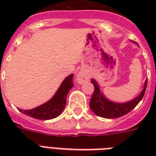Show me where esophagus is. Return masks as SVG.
Instances as JSON below:
<instances>
[{
    "instance_id": "1",
    "label": "esophagus",
    "mask_w": 156,
    "mask_h": 156,
    "mask_svg": "<svg viewBox=\"0 0 156 156\" xmlns=\"http://www.w3.org/2000/svg\"><path fill=\"white\" fill-rule=\"evenodd\" d=\"M89 79V77L85 72H83V71H79L77 74V82H78L79 84H82L86 81H87Z\"/></svg>"
}]
</instances>
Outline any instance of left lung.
<instances>
[{
    "label": "left lung",
    "instance_id": "left-lung-1",
    "mask_svg": "<svg viewBox=\"0 0 156 156\" xmlns=\"http://www.w3.org/2000/svg\"><path fill=\"white\" fill-rule=\"evenodd\" d=\"M90 82L95 87L94 93L90 101V109L95 115L108 119L118 118L133 110L144 96L147 84V79L144 83L143 90L133 100L126 103H116L109 100L104 96L102 91H100V86L94 78H92Z\"/></svg>",
    "mask_w": 156,
    "mask_h": 156
}]
</instances>
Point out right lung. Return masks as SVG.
<instances>
[{"instance_id":"1","label":"right lung","mask_w":156,"mask_h":156,"mask_svg":"<svg viewBox=\"0 0 156 156\" xmlns=\"http://www.w3.org/2000/svg\"><path fill=\"white\" fill-rule=\"evenodd\" d=\"M73 73L66 77L61 83V86L59 87L58 90H56L55 95L48 101L36 107L35 108L29 109V110L19 109V111L27 116H31L33 118L44 120V121L51 120L60 116L66 107V98L69 91L73 87Z\"/></svg>"}]
</instances>
